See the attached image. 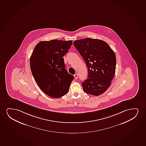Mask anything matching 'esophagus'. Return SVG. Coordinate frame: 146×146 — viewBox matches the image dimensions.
<instances>
[{
  "label": "esophagus",
  "mask_w": 146,
  "mask_h": 146,
  "mask_svg": "<svg viewBox=\"0 0 146 146\" xmlns=\"http://www.w3.org/2000/svg\"><path fill=\"white\" fill-rule=\"evenodd\" d=\"M74 78L75 79V80L78 79V76L77 74H75L74 75Z\"/></svg>",
  "instance_id": "esophagus-1"
}]
</instances>
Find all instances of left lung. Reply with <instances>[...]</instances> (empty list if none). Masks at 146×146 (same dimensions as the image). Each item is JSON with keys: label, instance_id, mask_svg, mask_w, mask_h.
<instances>
[{"label": "left lung", "instance_id": "8db88e82", "mask_svg": "<svg viewBox=\"0 0 146 146\" xmlns=\"http://www.w3.org/2000/svg\"><path fill=\"white\" fill-rule=\"evenodd\" d=\"M73 44L88 67V79L82 83L84 92L95 96L102 94L110 87L115 75L114 52L106 42L99 39L76 40Z\"/></svg>", "mask_w": 146, "mask_h": 146}]
</instances>
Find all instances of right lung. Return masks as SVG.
<instances>
[{
    "label": "right lung",
    "instance_id": "right-lung-1",
    "mask_svg": "<svg viewBox=\"0 0 146 146\" xmlns=\"http://www.w3.org/2000/svg\"><path fill=\"white\" fill-rule=\"evenodd\" d=\"M72 40L42 41L35 47L30 57V68L38 86L46 95L58 98L67 94L74 77L65 69L63 57Z\"/></svg>",
    "mask_w": 146,
    "mask_h": 146
}]
</instances>
